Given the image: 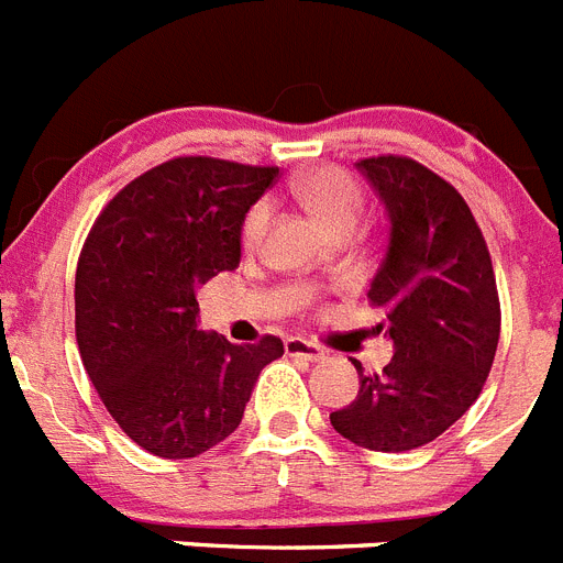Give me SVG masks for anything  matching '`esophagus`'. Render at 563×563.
Returning <instances> with one entry per match:
<instances>
[{"instance_id": "34e87169", "label": "esophagus", "mask_w": 563, "mask_h": 563, "mask_svg": "<svg viewBox=\"0 0 563 563\" xmlns=\"http://www.w3.org/2000/svg\"><path fill=\"white\" fill-rule=\"evenodd\" d=\"M285 352H287V355H292V357H305V361H310V363L324 361V357H327V352L321 350V346L305 341V338H287Z\"/></svg>"}]
</instances>
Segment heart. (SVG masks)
Listing matches in <instances>:
<instances>
[{
	"label": "heart",
	"mask_w": 563,
	"mask_h": 563,
	"mask_svg": "<svg viewBox=\"0 0 563 563\" xmlns=\"http://www.w3.org/2000/svg\"><path fill=\"white\" fill-rule=\"evenodd\" d=\"M296 194L298 200L316 213V220L327 231L335 233V236H341V233H355L357 225H361L363 194L350 174H343L341 168H318L307 180L298 183ZM265 225L267 208L253 206L245 217V225H242V242H245V247L258 245V239L265 233Z\"/></svg>",
	"instance_id": "b5f03b06"
}]
</instances>
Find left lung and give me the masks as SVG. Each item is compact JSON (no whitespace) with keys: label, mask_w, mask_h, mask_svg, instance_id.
I'll return each instance as SVG.
<instances>
[{"label":"left lung","mask_w":563,"mask_h":563,"mask_svg":"<svg viewBox=\"0 0 563 563\" xmlns=\"http://www.w3.org/2000/svg\"><path fill=\"white\" fill-rule=\"evenodd\" d=\"M389 217V245L369 287L395 355L361 375L332 429L369 451L420 449L479 397L499 343V292L485 236L451 183L411 157L355 163Z\"/></svg>","instance_id":"left-lung-1"}]
</instances>
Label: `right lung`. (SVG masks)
<instances>
[{
    "instance_id": "obj_1",
    "label": "right lung",
    "mask_w": 563,
    "mask_h": 563,
    "mask_svg": "<svg viewBox=\"0 0 563 563\" xmlns=\"http://www.w3.org/2000/svg\"><path fill=\"white\" fill-rule=\"evenodd\" d=\"M276 166L174 157L129 183L101 211L76 271L84 369L123 434L163 460L231 437L285 343H231L202 332L197 287L239 267L242 222Z\"/></svg>"
}]
</instances>
